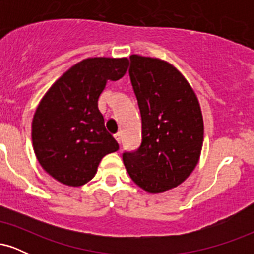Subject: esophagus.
Segmentation results:
<instances>
[{
    "label": "esophagus",
    "instance_id": "esophagus-1",
    "mask_svg": "<svg viewBox=\"0 0 254 254\" xmlns=\"http://www.w3.org/2000/svg\"><path fill=\"white\" fill-rule=\"evenodd\" d=\"M115 138H116V141L118 142V143H121V141H122V133H121V132L115 133Z\"/></svg>",
    "mask_w": 254,
    "mask_h": 254
}]
</instances>
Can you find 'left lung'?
Masks as SVG:
<instances>
[{"label":"left lung","instance_id":"left-lung-1","mask_svg":"<svg viewBox=\"0 0 254 254\" xmlns=\"http://www.w3.org/2000/svg\"><path fill=\"white\" fill-rule=\"evenodd\" d=\"M130 81L142 119V142L124 151L131 179L149 193L182 184L199 160L203 117L185 77L165 61L130 56Z\"/></svg>","mask_w":254,"mask_h":254}]
</instances>
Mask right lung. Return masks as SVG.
Returning a JSON list of instances; mask_svg holds the SVG:
<instances>
[{
	"label": "right lung",
	"mask_w": 254,
	"mask_h": 254,
	"mask_svg": "<svg viewBox=\"0 0 254 254\" xmlns=\"http://www.w3.org/2000/svg\"><path fill=\"white\" fill-rule=\"evenodd\" d=\"M127 58L95 57L65 71L44 95L32 122V142L42 167L69 186L95 176L101 159L119 145L105 127L98 99L107 82L125 75Z\"/></svg>",
	"instance_id": "right-lung-1"
}]
</instances>
